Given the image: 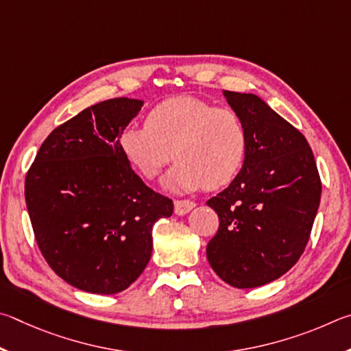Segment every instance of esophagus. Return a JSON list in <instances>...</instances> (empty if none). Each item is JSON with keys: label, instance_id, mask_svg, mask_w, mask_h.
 Segmentation results:
<instances>
[{"label": "esophagus", "instance_id": "34e87169", "mask_svg": "<svg viewBox=\"0 0 351 351\" xmlns=\"http://www.w3.org/2000/svg\"><path fill=\"white\" fill-rule=\"evenodd\" d=\"M194 206H195V204L193 200H176L174 202V211H176V214H179V216H183V214L189 213Z\"/></svg>", "mask_w": 351, "mask_h": 351}]
</instances>
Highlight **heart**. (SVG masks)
Wrapping results in <instances>:
<instances>
[{
	"label": "heart",
	"mask_w": 351,
	"mask_h": 351,
	"mask_svg": "<svg viewBox=\"0 0 351 351\" xmlns=\"http://www.w3.org/2000/svg\"><path fill=\"white\" fill-rule=\"evenodd\" d=\"M121 151L141 177L156 179L172 158L166 186L179 191L219 189L241 172L248 152L247 126L236 110L197 97L158 103L145 126L121 134Z\"/></svg>",
	"instance_id": "b5f03b06"
}]
</instances>
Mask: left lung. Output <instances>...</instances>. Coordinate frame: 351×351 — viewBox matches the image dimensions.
<instances>
[{
	"mask_svg": "<svg viewBox=\"0 0 351 351\" xmlns=\"http://www.w3.org/2000/svg\"><path fill=\"white\" fill-rule=\"evenodd\" d=\"M248 131V152L236 179L206 202L219 230L206 247L226 284L254 288L279 279L302 256L322 183L308 141L253 94L223 90Z\"/></svg>",
	"mask_w": 351,
	"mask_h": 351,
	"instance_id": "1",
	"label": "left lung"
}]
</instances>
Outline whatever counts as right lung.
Returning <instances> with one entry per match:
<instances>
[{"mask_svg": "<svg viewBox=\"0 0 351 351\" xmlns=\"http://www.w3.org/2000/svg\"><path fill=\"white\" fill-rule=\"evenodd\" d=\"M141 106L112 98L82 110L47 135L26 174L36 245L83 291L115 294L137 280L151 259L154 223L174 211L121 151V134Z\"/></svg>", "mask_w": 351, "mask_h": 351, "instance_id": "right-lung-1", "label": "right lung"}]
</instances>
